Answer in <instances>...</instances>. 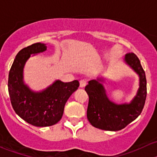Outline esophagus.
<instances>
[{
    "instance_id": "obj_1",
    "label": "esophagus",
    "mask_w": 157,
    "mask_h": 157,
    "mask_svg": "<svg viewBox=\"0 0 157 157\" xmlns=\"http://www.w3.org/2000/svg\"><path fill=\"white\" fill-rule=\"evenodd\" d=\"M86 83H87V82H86V80H81L80 81V86L81 88H83L85 86H86Z\"/></svg>"
}]
</instances>
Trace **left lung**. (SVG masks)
I'll return each instance as SVG.
<instances>
[{
  "label": "left lung",
  "instance_id": "left-lung-1",
  "mask_svg": "<svg viewBox=\"0 0 157 157\" xmlns=\"http://www.w3.org/2000/svg\"><path fill=\"white\" fill-rule=\"evenodd\" d=\"M124 61L139 76V89L130 103L116 104L109 100L102 78L90 80L85 87L89 96L87 119L93 127L105 131L123 129L141 113L147 97V80L140 60L134 53H128Z\"/></svg>",
  "mask_w": 157,
  "mask_h": 157
}]
</instances>
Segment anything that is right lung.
<instances>
[{
	"instance_id": "obj_1",
	"label": "right lung",
	"mask_w": 157,
	"mask_h": 157,
	"mask_svg": "<svg viewBox=\"0 0 157 157\" xmlns=\"http://www.w3.org/2000/svg\"><path fill=\"white\" fill-rule=\"evenodd\" d=\"M45 44H33L18 52L9 72L8 91L11 105L24 121L36 127H48L62 118L64 105L79 87L78 80L64 83L55 80L40 92L30 90L23 81V68L30 55L45 52Z\"/></svg>"
}]
</instances>
